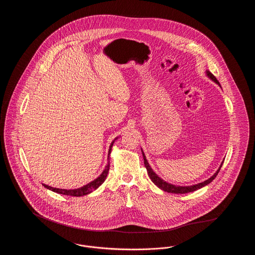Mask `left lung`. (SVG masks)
I'll use <instances>...</instances> for the list:
<instances>
[{
	"label": "left lung",
	"instance_id": "1",
	"mask_svg": "<svg viewBox=\"0 0 255 255\" xmlns=\"http://www.w3.org/2000/svg\"><path fill=\"white\" fill-rule=\"evenodd\" d=\"M206 75H207L212 81H214L216 84L221 86L220 85V83H219L218 80L216 79V77H215L212 73H210L209 71H206ZM141 152H142V156H143V159H144V165H145L147 173H148V175H149L151 181L154 182V183L158 186V188H160L161 190H163V191H165V192H168V193H174V194H185V193L193 192L195 190H198V189H200V188L206 186V185H207L208 183H210V182H212V181L216 178V176L218 175L219 171H220L222 165H223V162H224V161H222V163H221L219 169L214 173V175L211 176L209 179H207L205 182H200V183L193 184V185H189V186H180V185H175V184H172V183H169V182H165V181H163L161 178H159L158 175L154 172V170L152 169L151 166L149 165V163H148V161H147V159H146L145 155H144L142 149H141Z\"/></svg>",
	"mask_w": 255,
	"mask_h": 255
}]
</instances>
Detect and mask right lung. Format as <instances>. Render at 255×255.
<instances>
[{
  "instance_id": "obj_1",
  "label": "right lung",
  "mask_w": 255,
  "mask_h": 255,
  "mask_svg": "<svg viewBox=\"0 0 255 255\" xmlns=\"http://www.w3.org/2000/svg\"><path fill=\"white\" fill-rule=\"evenodd\" d=\"M119 137H116L111 145H110L109 152H108V158H110V154H111V151H112V147L113 144L115 142V140H117ZM110 169V161L107 163V165L105 166V169L103 170V172L100 174V176H98V178H97L96 180H94L93 182H89L88 184H86L82 187H79V188H76V189H60V188H55V187H51L49 185L47 184H44V187L48 188L49 190L53 191V192H56L58 194L67 195V196H74V197H81V196H84V195L90 194L92 193L93 191H95L97 188H98L104 181L106 180L107 178V175H108V172Z\"/></svg>"
}]
</instances>
